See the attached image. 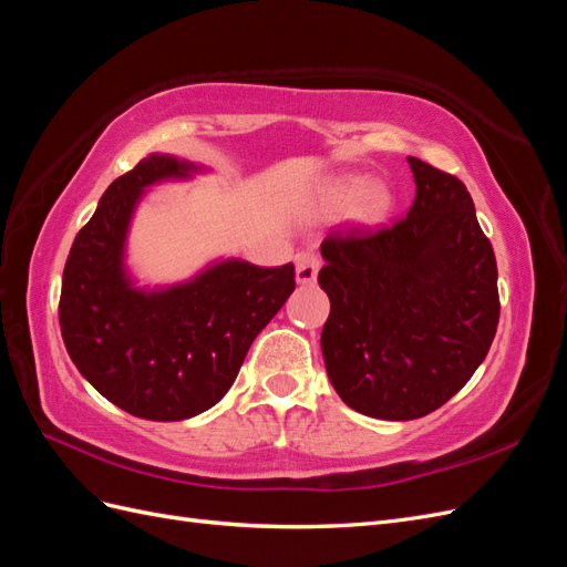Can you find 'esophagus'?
I'll return each instance as SVG.
<instances>
[{
  "mask_svg": "<svg viewBox=\"0 0 567 567\" xmlns=\"http://www.w3.org/2000/svg\"><path fill=\"white\" fill-rule=\"evenodd\" d=\"M319 267H321V260L310 252V250H302L296 255V279L300 284H312L317 281V274H319Z\"/></svg>",
  "mask_w": 567,
  "mask_h": 567,
  "instance_id": "1",
  "label": "esophagus"
}]
</instances>
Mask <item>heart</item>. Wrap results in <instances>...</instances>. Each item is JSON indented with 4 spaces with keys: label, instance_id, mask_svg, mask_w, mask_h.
Returning a JSON list of instances; mask_svg holds the SVG:
<instances>
[{
    "label": "heart",
    "instance_id": "b5f03b06",
    "mask_svg": "<svg viewBox=\"0 0 567 567\" xmlns=\"http://www.w3.org/2000/svg\"><path fill=\"white\" fill-rule=\"evenodd\" d=\"M359 199L357 204V217L362 221H381L388 210H390V192L381 184H373L369 186V182L364 177H357V175H348V177H340L333 186V203L338 208H348Z\"/></svg>",
    "mask_w": 567,
    "mask_h": 567
}]
</instances>
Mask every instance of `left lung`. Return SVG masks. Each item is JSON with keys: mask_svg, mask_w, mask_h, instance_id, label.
Segmentation results:
<instances>
[{"mask_svg": "<svg viewBox=\"0 0 567 567\" xmlns=\"http://www.w3.org/2000/svg\"><path fill=\"white\" fill-rule=\"evenodd\" d=\"M416 198L392 225H338L321 241L329 379L359 414L421 419L483 364L499 323L489 238L458 177L409 158Z\"/></svg>", "mask_w": 567, "mask_h": 567, "instance_id": "left-lung-1", "label": "left lung"}]
</instances>
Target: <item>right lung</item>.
Wrapping results in <instances>:
<instances>
[{"label":"right lung","instance_id":"1","mask_svg":"<svg viewBox=\"0 0 567 567\" xmlns=\"http://www.w3.org/2000/svg\"><path fill=\"white\" fill-rule=\"evenodd\" d=\"M194 165L148 156L117 177L68 252L59 323L78 371L109 402L146 421H184L236 381L248 348L296 290V267L227 260L167 290H136L125 234L144 188Z\"/></svg>","mask_w":567,"mask_h":567}]
</instances>
